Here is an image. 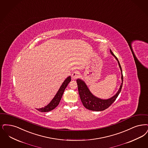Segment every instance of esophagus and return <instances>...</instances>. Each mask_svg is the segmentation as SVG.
I'll list each match as a JSON object with an SVG mask.
<instances>
[{
	"label": "esophagus",
	"instance_id": "obj_1",
	"mask_svg": "<svg viewBox=\"0 0 148 148\" xmlns=\"http://www.w3.org/2000/svg\"><path fill=\"white\" fill-rule=\"evenodd\" d=\"M79 77V71H74L72 73V74H71V79H72V80H75V79H77V78H78Z\"/></svg>",
	"mask_w": 148,
	"mask_h": 148
}]
</instances>
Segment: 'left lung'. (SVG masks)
I'll use <instances>...</instances> for the list:
<instances>
[{
  "instance_id": "1",
  "label": "left lung",
  "mask_w": 148,
  "mask_h": 148,
  "mask_svg": "<svg viewBox=\"0 0 148 148\" xmlns=\"http://www.w3.org/2000/svg\"><path fill=\"white\" fill-rule=\"evenodd\" d=\"M110 53H111L113 56L117 60L118 65L121 71V75H122L121 76L122 83L116 95H114L112 97L107 100L101 99L100 98L96 97L90 92L87 85L83 80L79 79H77V80L79 94L80 96L81 101L83 103L84 106L89 110H91L94 111H102L106 110L108 107L110 106L113 103V102L116 100V99L118 97V95L119 94L121 91L122 85H123V79L122 68L117 58L115 56V55L113 54L111 49H110Z\"/></svg>"
}]
</instances>
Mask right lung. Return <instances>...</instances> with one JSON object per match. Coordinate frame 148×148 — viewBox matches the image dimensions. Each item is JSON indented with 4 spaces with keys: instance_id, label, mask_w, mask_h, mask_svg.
I'll list each match as a JSON object with an SVG mask.
<instances>
[{
    "instance_id": "obj_1",
    "label": "right lung",
    "mask_w": 148,
    "mask_h": 148,
    "mask_svg": "<svg viewBox=\"0 0 148 148\" xmlns=\"http://www.w3.org/2000/svg\"><path fill=\"white\" fill-rule=\"evenodd\" d=\"M71 76H69L65 79L64 82L62 84L57 93L56 94V95H55V96L54 97L52 100L50 102V103L47 106L41 108H38L37 110L38 111L41 112H49L50 111H52V110H53V109H54L59 105V102L61 100V98L64 93L65 89L68 86V84L71 82Z\"/></svg>"
}]
</instances>
